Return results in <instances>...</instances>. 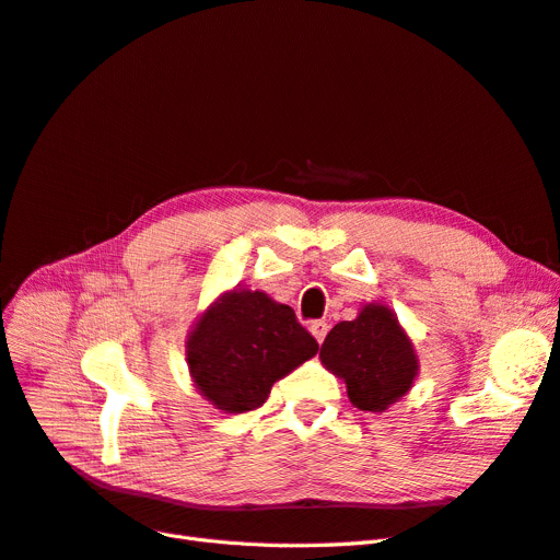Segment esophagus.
I'll list each match as a JSON object with an SVG mask.
<instances>
[{"instance_id": "1", "label": "esophagus", "mask_w": 560, "mask_h": 560, "mask_svg": "<svg viewBox=\"0 0 560 560\" xmlns=\"http://www.w3.org/2000/svg\"><path fill=\"white\" fill-rule=\"evenodd\" d=\"M327 331H329V325H327L325 319H315V322H311V334L317 338V343L325 341Z\"/></svg>"}]
</instances>
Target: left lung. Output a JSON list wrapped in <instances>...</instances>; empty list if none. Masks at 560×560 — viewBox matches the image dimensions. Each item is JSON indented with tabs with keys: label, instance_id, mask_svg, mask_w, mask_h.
Segmentation results:
<instances>
[{
	"label": "left lung",
	"instance_id": "obj_1",
	"mask_svg": "<svg viewBox=\"0 0 560 560\" xmlns=\"http://www.w3.org/2000/svg\"><path fill=\"white\" fill-rule=\"evenodd\" d=\"M319 360L348 385L362 411H383L413 385L418 360L397 317L385 306H366L350 322H338L319 348Z\"/></svg>",
	"mask_w": 560,
	"mask_h": 560
}]
</instances>
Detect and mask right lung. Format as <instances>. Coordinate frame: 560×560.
I'll return each mask as SVG.
<instances>
[{
    "mask_svg": "<svg viewBox=\"0 0 560 560\" xmlns=\"http://www.w3.org/2000/svg\"><path fill=\"white\" fill-rule=\"evenodd\" d=\"M315 352L317 341L290 306L249 290L219 299L186 343L196 387L226 413L259 409L273 383Z\"/></svg>",
    "mask_w": 560,
    "mask_h": 560,
    "instance_id": "obj_1",
    "label": "right lung"
}]
</instances>
